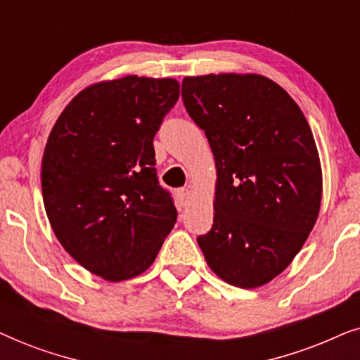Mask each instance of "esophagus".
<instances>
[{"label":"esophagus","instance_id":"34e87169","mask_svg":"<svg viewBox=\"0 0 360 360\" xmlns=\"http://www.w3.org/2000/svg\"><path fill=\"white\" fill-rule=\"evenodd\" d=\"M176 200H179L180 206H186V203H188L190 200V188L184 186V188L176 190Z\"/></svg>","mask_w":360,"mask_h":360}]
</instances>
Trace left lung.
Segmentation results:
<instances>
[{"label": "left lung", "instance_id": "8db88e82", "mask_svg": "<svg viewBox=\"0 0 360 360\" xmlns=\"http://www.w3.org/2000/svg\"><path fill=\"white\" fill-rule=\"evenodd\" d=\"M181 98L218 172L200 248L224 282L260 287L288 267L316 223L323 180L313 132L292 96L262 75L186 77Z\"/></svg>", "mask_w": 360, "mask_h": 360}]
</instances>
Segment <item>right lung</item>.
I'll use <instances>...</instances> for the list:
<instances>
[{"label":"right lung","mask_w":360,"mask_h":360,"mask_svg":"<svg viewBox=\"0 0 360 360\" xmlns=\"http://www.w3.org/2000/svg\"><path fill=\"white\" fill-rule=\"evenodd\" d=\"M179 96L172 78L96 83L68 103L47 139L41 180L53 233L110 282L149 269L176 221L157 179L154 136Z\"/></svg>","instance_id":"1"}]
</instances>
